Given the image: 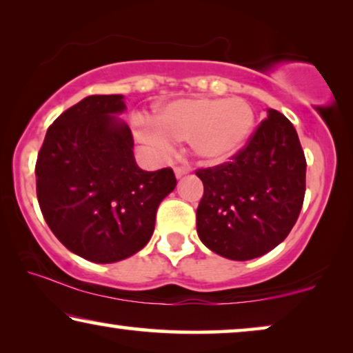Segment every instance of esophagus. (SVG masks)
<instances>
[{"mask_svg": "<svg viewBox=\"0 0 353 353\" xmlns=\"http://www.w3.org/2000/svg\"><path fill=\"white\" fill-rule=\"evenodd\" d=\"M188 171H190V170H188V166H185V165H179V166H176V168H174L176 177H182V176H185Z\"/></svg>", "mask_w": 353, "mask_h": 353, "instance_id": "esophagus-1", "label": "esophagus"}]
</instances>
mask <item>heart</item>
I'll return each mask as SVG.
<instances>
[{"mask_svg":"<svg viewBox=\"0 0 353 353\" xmlns=\"http://www.w3.org/2000/svg\"><path fill=\"white\" fill-rule=\"evenodd\" d=\"M254 112L241 99H181L158 112L155 123L139 121L137 136L161 153L172 141H188L192 153L208 165L235 157L250 141Z\"/></svg>","mask_w":353,"mask_h":353,"instance_id":"obj_1","label":"heart"}]
</instances>
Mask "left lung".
Masks as SVG:
<instances>
[{"label": "left lung", "mask_w": 353, "mask_h": 353, "mask_svg": "<svg viewBox=\"0 0 353 353\" xmlns=\"http://www.w3.org/2000/svg\"><path fill=\"white\" fill-rule=\"evenodd\" d=\"M305 168L292 123L269 108L230 161L196 171L205 187L196 208L203 245L232 261H250L274 250L299 217Z\"/></svg>", "instance_id": "1"}]
</instances>
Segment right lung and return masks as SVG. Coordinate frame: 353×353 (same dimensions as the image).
Returning <instances> with one entry per match:
<instances>
[{
    "instance_id": "add662e5",
    "label": "right lung",
    "mask_w": 353,
    "mask_h": 353,
    "mask_svg": "<svg viewBox=\"0 0 353 353\" xmlns=\"http://www.w3.org/2000/svg\"><path fill=\"white\" fill-rule=\"evenodd\" d=\"M125 108L120 94L83 99L48 128L34 166L46 224L67 250L97 264L147 245L177 183L171 168L137 166L131 129L115 117Z\"/></svg>"
}]
</instances>
